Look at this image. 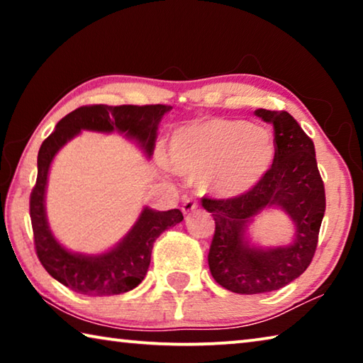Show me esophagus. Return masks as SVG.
<instances>
[{"instance_id":"esophagus-1","label":"esophagus","mask_w":363,"mask_h":363,"mask_svg":"<svg viewBox=\"0 0 363 363\" xmlns=\"http://www.w3.org/2000/svg\"><path fill=\"white\" fill-rule=\"evenodd\" d=\"M199 210V203L194 199H186L184 200V205H182V213L184 214H190V213H195Z\"/></svg>"}]
</instances>
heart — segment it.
<instances>
[{
    "instance_id": "1",
    "label": "heart",
    "mask_w": 363,
    "mask_h": 363,
    "mask_svg": "<svg viewBox=\"0 0 363 363\" xmlns=\"http://www.w3.org/2000/svg\"><path fill=\"white\" fill-rule=\"evenodd\" d=\"M277 155L274 133L245 120L199 118L177 126L168 140V160L177 174L196 177L201 192L220 200L250 194Z\"/></svg>"
}]
</instances>
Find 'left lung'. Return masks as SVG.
Instances as JSON below:
<instances>
[{
    "label": "left lung",
    "instance_id": "1",
    "mask_svg": "<svg viewBox=\"0 0 363 363\" xmlns=\"http://www.w3.org/2000/svg\"><path fill=\"white\" fill-rule=\"evenodd\" d=\"M255 115L274 126L277 155L272 168L240 199L201 200L216 224L208 253L211 275L238 294L275 291L296 280L314 257L325 214V187L312 139L284 110L257 108ZM267 207H280L294 220L291 244L264 249L249 242V224Z\"/></svg>",
    "mask_w": 363,
    "mask_h": 363
}]
</instances>
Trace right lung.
Wrapping results in <instances>:
<instances>
[{
    "label": "right lung",
    "mask_w": 363,
    "mask_h": 363,
    "mask_svg": "<svg viewBox=\"0 0 363 363\" xmlns=\"http://www.w3.org/2000/svg\"><path fill=\"white\" fill-rule=\"evenodd\" d=\"M169 106H84L65 115L38 152V176L30 195L35 250L52 279L88 296H112L136 288L150 266L153 242L184 219L179 210L155 211L145 206L121 240L99 255L73 253L57 242L46 218L48 174L59 150L82 131L120 133L136 143L147 158L153 155L158 125Z\"/></svg>",
    "instance_id": "right-lung-1"
}]
</instances>
